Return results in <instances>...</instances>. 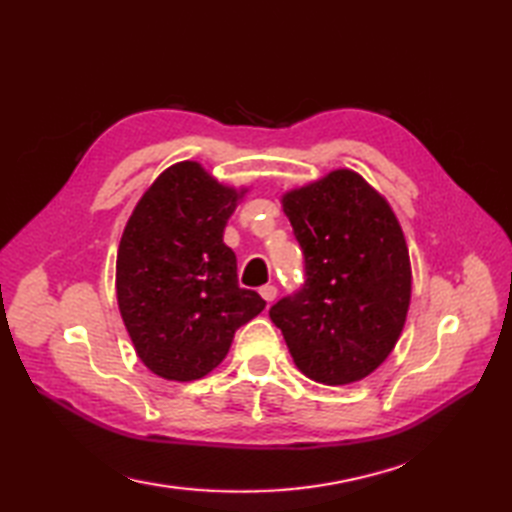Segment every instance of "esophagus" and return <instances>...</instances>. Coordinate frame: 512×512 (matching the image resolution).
<instances>
[{
  "label": "esophagus",
  "instance_id": "esophagus-1",
  "mask_svg": "<svg viewBox=\"0 0 512 512\" xmlns=\"http://www.w3.org/2000/svg\"><path fill=\"white\" fill-rule=\"evenodd\" d=\"M260 295H263V299H267V302H273V299L278 297V286L276 284L260 286Z\"/></svg>",
  "mask_w": 512,
  "mask_h": 512
}]
</instances>
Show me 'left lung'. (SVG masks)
<instances>
[{
  "label": "left lung",
  "mask_w": 512,
  "mask_h": 512,
  "mask_svg": "<svg viewBox=\"0 0 512 512\" xmlns=\"http://www.w3.org/2000/svg\"><path fill=\"white\" fill-rule=\"evenodd\" d=\"M304 252L302 289L269 308L295 365L323 384L363 380L391 354L410 304V260L386 199L350 169L282 197Z\"/></svg>",
  "instance_id": "1"
}]
</instances>
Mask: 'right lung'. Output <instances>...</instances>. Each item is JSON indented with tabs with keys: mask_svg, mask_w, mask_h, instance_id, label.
I'll use <instances>...</instances> for the list:
<instances>
[{
	"mask_svg": "<svg viewBox=\"0 0 512 512\" xmlns=\"http://www.w3.org/2000/svg\"><path fill=\"white\" fill-rule=\"evenodd\" d=\"M245 191L193 160L162 171L136 204L117 254V302L143 365L165 380L204 378L234 332L265 308L241 289L223 228Z\"/></svg>",
	"mask_w": 512,
	"mask_h": 512,
	"instance_id": "add662e5",
	"label": "right lung"
}]
</instances>
